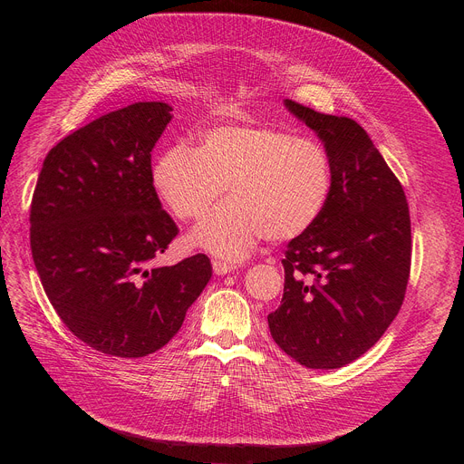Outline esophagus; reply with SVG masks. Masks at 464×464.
Wrapping results in <instances>:
<instances>
[{"instance_id":"esophagus-1","label":"esophagus","mask_w":464,"mask_h":464,"mask_svg":"<svg viewBox=\"0 0 464 464\" xmlns=\"http://www.w3.org/2000/svg\"><path fill=\"white\" fill-rule=\"evenodd\" d=\"M212 269H214V273L216 275H227V273H231V271H235V265L233 263H226V261H219V259H216V261H212Z\"/></svg>"}]
</instances>
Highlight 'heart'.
Instances as JSON below:
<instances>
[{"label": "heart", "instance_id": "b5f03b06", "mask_svg": "<svg viewBox=\"0 0 464 464\" xmlns=\"http://www.w3.org/2000/svg\"><path fill=\"white\" fill-rule=\"evenodd\" d=\"M152 184L179 219L203 218L191 240L224 257H246L263 237L291 240L322 218L331 199L333 163L325 146L275 126L229 124L207 130L189 149L169 146L152 167Z\"/></svg>", "mask_w": 464, "mask_h": 464}]
</instances>
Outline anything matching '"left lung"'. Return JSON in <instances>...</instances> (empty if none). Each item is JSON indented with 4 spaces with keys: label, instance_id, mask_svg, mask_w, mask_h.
<instances>
[{
    "label": "left lung",
    "instance_id": "8db88e82",
    "mask_svg": "<svg viewBox=\"0 0 464 464\" xmlns=\"http://www.w3.org/2000/svg\"><path fill=\"white\" fill-rule=\"evenodd\" d=\"M333 163L325 212L285 248L284 297L266 315L275 343L306 369H340L369 352L399 314L411 259L399 179L355 120L285 100Z\"/></svg>",
    "mask_w": 464,
    "mask_h": 464
}]
</instances>
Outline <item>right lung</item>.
Here are the masks:
<instances>
[{
    "label": "right lung",
    "instance_id": "right-lung-1",
    "mask_svg": "<svg viewBox=\"0 0 464 464\" xmlns=\"http://www.w3.org/2000/svg\"><path fill=\"white\" fill-rule=\"evenodd\" d=\"M167 103L142 102L90 121L46 154L30 208L43 289L90 348L137 359L163 348L212 276L198 254L152 266L179 235L152 184Z\"/></svg>",
    "mask_w": 464,
    "mask_h": 464
}]
</instances>
